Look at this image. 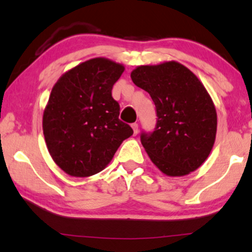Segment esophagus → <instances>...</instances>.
I'll list each match as a JSON object with an SVG mask.
<instances>
[{"instance_id":"1","label":"esophagus","mask_w":252,"mask_h":252,"mask_svg":"<svg viewBox=\"0 0 252 252\" xmlns=\"http://www.w3.org/2000/svg\"><path fill=\"white\" fill-rule=\"evenodd\" d=\"M131 126H132V129H133V132H134V134L137 135V133H138V127H139L138 123H132V125H131Z\"/></svg>"}]
</instances>
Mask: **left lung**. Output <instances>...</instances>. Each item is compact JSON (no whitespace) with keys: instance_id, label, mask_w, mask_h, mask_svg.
I'll return each instance as SVG.
<instances>
[{"instance_id":"8db88e82","label":"left lung","mask_w":252,"mask_h":252,"mask_svg":"<svg viewBox=\"0 0 252 252\" xmlns=\"http://www.w3.org/2000/svg\"><path fill=\"white\" fill-rule=\"evenodd\" d=\"M131 78L150 94L156 106L154 131L140 134L151 160L168 176H184L197 169L212 150L218 123L203 84L176 62L139 66Z\"/></svg>"}]
</instances>
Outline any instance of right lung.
<instances>
[{
    "label": "right lung",
    "mask_w": 252,
    "mask_h": 252,
    "mask_svg": "<svg viewBox=\"0 0 252 252\" xmlns=\"http://www.w3.org/2000/svg\"><path fill=\"white\" fill-rule=\"evenodd\" d=\"M125 67L105 58L79 63L55 84L43 112V135L54 161L70 176L87 177L105 168L133 134L119 119L112 89Z\"/></svg>",
    "instance_id": "add662e5"
}]
</instances>
